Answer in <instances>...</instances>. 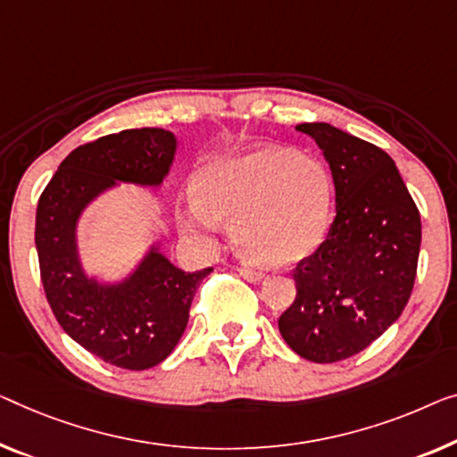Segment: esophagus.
Wrapping results in <instances>:
<instances>
[{
    "label": "esophagus",
    "mask_w": 457,
    "mask_h": 457,
    "mask_svg": "<svg viewBox=\"0 0 457 457\" xmlns=\"http://www.w3.org/2000/svg\"><path fill=\"white\" fill-rule=\"evenodd\" d=\"M237 272H240V275L246 278V281H250V283H261L262 278H264V272L262 270H254V269H250V267H240V269H237Z\"/></svg>",
    "instance_id": "1"
}]
</instances>
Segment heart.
Segmentation results:
<instances>
[{
  "mask_svg": "<svg viewBox=\"0 0 457 457\" xmlns=\"http://www.w3.org/2000/svg\"><path fill=\"white\" fill-rule=\"evenodd\" d=\"M332 201L322 163L287 147L256 145L201 168L180 223L188 234L211 240L220 221H231L240 254L269 267H291L322 246Z\"/></svg>",
  "mask_w": 457,
  "mask_h": 457,
  "instance_id": "obj_1",
  "label": "heart"
}]
</instances>
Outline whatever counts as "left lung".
Returning a JSON list of instances; mask_svg holds the SVG:
<instances>
[{
  "label": "left lung",
  "instance_id": "left-lung-1",
  "mask_svg": "<svg viewBox=\"0 0 457 457\" xmlns=\"http://www.w3.org/2000/svg\"><path fill=\"white\" fill-rule=\"evenodd\" d=\"M295 129L330 166L337 217L322 246L294 270L297 295L278 332L299 357L337 363L403 314L417 277L420 215L384 149L328 122Z\"/></svg>",
  "mask_w": 457,
  "mask_h": 457
}]
</instances>
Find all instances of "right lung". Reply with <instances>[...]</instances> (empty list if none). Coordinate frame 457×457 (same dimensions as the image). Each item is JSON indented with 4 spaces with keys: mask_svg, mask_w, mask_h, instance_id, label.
Returning a JSON list of instances; mask_svg holds the SVG:
<instances>
[{
    "mask_svg": "<svg viewBox=\"0 0 457 457\" xmlns=\"http://www.w3.org/2000/svg\"><path fill=\"white\" fill-rule=\"evenodd\" d=\"M179 149L166 129H125L67 155L37 207L40 278L54 318L78 345L120 370L162 363L185 332L188 310L213 269L185 272L154 237L119 278L87 272L79 246L86 209L120 185L162 188Z\"/></svg>",
    "mask_w": 457,
    "mask_h": 457,
    "instance_id": "add662e5",
    "label": "right lung"
}]
</instances>
